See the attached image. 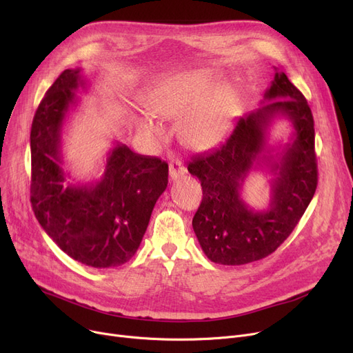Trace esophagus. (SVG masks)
I'll return each instance as SVG.
<instances>
[{
  "mask_svg": "<svg viewBox=\"0 0 353 353\" xmlns=\"http://www.w3.org/2000/svg\"><path fill=\"white\" fill-rule=\"evenodd\" d=\"M184 172H186V169H184V165H183V163L180 160L170 163V165H169V174H170L172 180L180 179L184 174Z\"/></svg>",
  "mask_w": 353,
  "mask_h": 353,
  "instance_id": "obj_1",
  "label": "esophagus"
}]
</instances>
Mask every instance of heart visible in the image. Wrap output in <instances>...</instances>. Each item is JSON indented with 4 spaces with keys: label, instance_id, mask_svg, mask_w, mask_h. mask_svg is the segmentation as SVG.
Instances as JSON below:
<instances>
[{
    "label": "heart",
    "instance_id": "obj_1",
    "mask_svg": "<svg viewBox=\"0 0 353 353\" xmlns=\"http://www.w3.org/2000/svg\"><path fill=\"white\" fill-rule=\"evenodd\" d=\"M148 107L157 116L177 117L185 113L181 133L196 148H209L225 136L236 107V91L229 84H217L212 71H189L164 80L152 92ZM140 132L159 136V125L143 119Z\"/></svg>",
    "mask_w": 353,
    "mask_h": 353
}]
</instances>
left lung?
<instances>
[{"label":"left lung","mask_w":353,"mask_h":353,"mask_svg":"<svg viewBox=\"0 0 353 353\" xmlns=\"http://www.w3.org/2000/svg\"><path fill=\"white\" fill-rule=\"evenodd\" d=\"M263 105L240 117L214 150L188 165L201 183L203 199L193 230L205 254L219 265H246L273 253L293 232L318 186L310 107L283 71H276ZM294 127L291 141L276 157L267 150V128L274 117ZM265 163L275 174L266 211L256 212L239 196L245 176Z\"/></svg>","instance_id":"obj_1"}]
</instances>
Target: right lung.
Listing matches in <instances>:
<instances>
[{
  "mask_svg": "<svg viewBox=\"0 0 353 353\" xmlns=\"http://www.w3.org/2000/svg\"><path fill=\"white\" fill-rule=\"evenodd\" d=\"M80 68L64 70L46 92L31 125V206L46 233L74 261L91 268L124 265L137 252L157 199L169 183V164L125 144L111 148L96 183L64 186L61 132Z\"/></svg>",
  "mask_w": 353,
  "mask_h": 353,
  "instance_id": "add662e5",
  "label": "right lung"
}]
</instances>
